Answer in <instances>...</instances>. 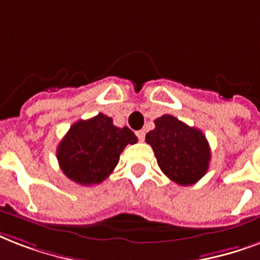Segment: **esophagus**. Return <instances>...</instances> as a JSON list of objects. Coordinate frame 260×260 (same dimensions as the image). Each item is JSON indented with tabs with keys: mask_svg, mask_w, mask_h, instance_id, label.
<instances>
[{
	"mask_svg": "<svg viewBox=\"0 0 260 260\" xmlns=\"http://www.w3.org/2000/svg\"><path fill=\"white\" fill-rule=\"evenodd\" d=\"M136 134H137V137H138V140H140V141L145 140V132H144V130H138Z\"/></svg>",
	"mask_w": 260,
	"mask_h": 260,
	"instance_id": "34e87169",
	"label": "esophagus"
}]
</instances>
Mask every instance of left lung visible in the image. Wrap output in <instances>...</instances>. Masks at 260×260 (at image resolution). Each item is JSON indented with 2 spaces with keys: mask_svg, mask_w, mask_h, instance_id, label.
<instances>
[{
  "mask_svg": "<svg viewBox=\"0 0 260 260\" xmlns=\"http://www.w3.org/2000/svg\"><path fill=\"white\" fill-rule=\"evenodd\" d=\"M154 124L145 141L152 146L160 170L180 186L198 182L210 162V146L203 133L167 114Z\"/></svg>",
  "mask_w": 260,
  "mask_h": 260,
  "instance_id": "1",
  "label": "left lung"
}]
</instances>
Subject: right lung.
I'll list each match as a JSON object with an SVG mask.
<instances>
[{
	"instance_id": "right-lung-1",
	"label": "right lung",
	"mask_w": 260,
	"mask_h": 260,
	"mask_svg": "<svg viewBox=\"0 0 260 260\" xmlns=\"http://www.w3.org/2000/svg\"><path fill=\"white\" fill-rule=\"evenodd\" d=\"M138 138L128 127H116L112 118L99 114L70 126L59 142L57 158L62 172L73 182L92 186L108 178L120 153Z\"/></svg>"
}]
</instances>
